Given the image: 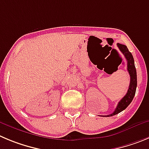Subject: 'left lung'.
<instances>
[{
	"mask_svg": "<svg viewBox=\"0 0 149 149\" xmlns=\"http://www.w3.org/2000/svg\"><path fill=\"white\" fill-rule=\"evenodd\" d=\"M117 45H118V48L120 49V51L123 53L126 61H127V70L129 73V76H130V84H129L127 93L119 101L118 104V106H117L115 111L112 114H110V115H101L103 117L113 116V115H117L119 112L124 110L132 101L134 95H135L136 88H137V72H136V68L135 66H134V61L132 54H131V52H129V51L128 50L127 47L126 45H122V44H120V43H118Z\"/></svg>",
	"mask_w": 149,
	"mask_h": 149,
	"instance_id": "obj_1",
	"label": "left lung"
}]
</instances>
